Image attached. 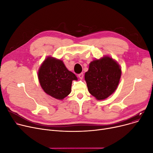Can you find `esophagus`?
I'll use <instances>...</instances> for the list:
<instances>
[{"mask_svg": "<svg viewBox=\"0 0 153 153\" xmlns=\"http://www.w3.org/2000/svg\"><path fill=\"white\" fill-rule=\"evenodd\" d=\"M78 77L80 78V79H82L83 78V77H84V74L82 73H80L79 74H78Z\"/></svg>", "mask_w": 153, "mask_h": 153, "instance_id": "esophagus-1", "label": "esophagus"}]
</instances>
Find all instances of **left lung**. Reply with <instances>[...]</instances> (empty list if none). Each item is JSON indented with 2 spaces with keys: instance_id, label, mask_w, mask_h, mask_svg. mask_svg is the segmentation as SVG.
<instances>
[{
  "instance_id": "8db88e82",
  "label": "left lung",
  "mask_w": 153,
  "mask_h": 153,
  "mask_svg": "<svg viewBox=\"0 0 153 153\" xmlns=\"http://www.w3.org/2000/svg\"><path fill=\"white\" fill-rule=\"evenodd\" d=\"M121 74L119 65L111 58L92 61L85 74L88 91L97 100L107 98L117 88Z\"/></svg>"
}]
</instances>
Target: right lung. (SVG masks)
Segmentation results:
<instances>
[{"label": "right lung", "mask_w": 153, "mask_h": 153, "mask_svg": "<svg viewBox=\"0 0 153 153\" xmlns=\"http://www.w3.org/2000/svg\"><path fill=\"white\" fill-rule=\"evenodd\" d=\"M39 81L43 91L51 97L62 100L71 93L72 81L76 75L68 70L59 59L48 58L38 71Z\"/></svg>", "instance_id": "1"}]
</instances>
